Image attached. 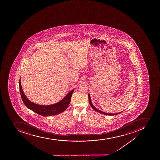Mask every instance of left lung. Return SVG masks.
Masks as SVG:
<instances>
[{
    "label": "left lung",
    "instance_id": "obj_1",
    "mask_svg": "<svg viewBox=\"0 0 160 160\" xmlns=\"http://www.w3.org/2000/svg\"><path fill=\"white\" fill-rule=\"evenodd\" d=\"M88 101H89V104L91 105V107H92V108H93L95 111H96V112H100V113H102V114H104V115H109V116H114V115H117L118 114H119V113H120L121 112H119V113H106V112H102V111H100V110H99V109H97L96 108H95V106H93V104H92V101H91V97H90V95L88 94Z\"/></svg>",
    "mask_w": 160,
    "mask_h": 160
}]
</instances>
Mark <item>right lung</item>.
<instances>
[{
	"label": "right lung",
	"instance_id": "1",
	"mask_svg": "<svg viewBox=\"0 0 160 160\" xmlns=\"http://www.w3.org/2000/svg\"><path fill=\"white\" fill-rule=\"evenodd\" d=\"M19 84L21 99L25 105L29 109L42 116H55L63 112L67 109L70 103L72 95L74 91V89H72L65 97V98L57 103L47 106L40 105L34 103L28 100L23 92L20 79L19 80Z\"/></svg>",
	"mask_w": 160,
	"mask_h": 160
}]
</instances>
